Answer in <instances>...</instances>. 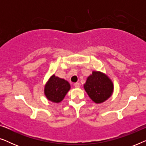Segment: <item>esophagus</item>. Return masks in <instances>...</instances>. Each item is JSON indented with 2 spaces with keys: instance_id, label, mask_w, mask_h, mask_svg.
<instances>
[{
  "instance_id": "obj_1",
  "label": "esophagus",
  "mask_w": 146,
  "mask_h": 146,
  "mask_svg": "<svg viewBox=\"0 0 146 146\" xmlns=\"http://www.w3.org/2000/svg\"><path fill=\"white\" fill-rule=\"evenodd\" d=\"M80 83L76 82V83L74 84V87L76 88H80Z\"/></svg>"
}]
</instances>
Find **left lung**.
<instances>
[{"label":"left lung","instance_id":"left-lung-1","mask_svg":"<svg viewBox=\"0 0 146 146\" xmlns=\"http://www.w3.org/2000/svg\"><path fill=\"white\" fill-rule=\"evenodd\" d=\"M113 84L106 74L100 71H92L87 78L84 88L94 102H104L111 96L113 92Z\"/></svg>","mask_w":146,"mask_h":146}]
</instances>
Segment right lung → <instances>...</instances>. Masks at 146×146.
<instances>
[{"label":"right lung","instance_id":"obj_1","mask_svg":"<svg viewBox=\"0 0 146 146\" xmlns=\"http://www.w3.org/2000/svg\"><path fill=\"white\" fill-rule=\"evenodd\" d=\"M70 88L67 80L52 74L45 84L44 94L48 100L58 104L63 100Z\"/></svg>","mask_w":146,"mask_h":146}]
</instances>
